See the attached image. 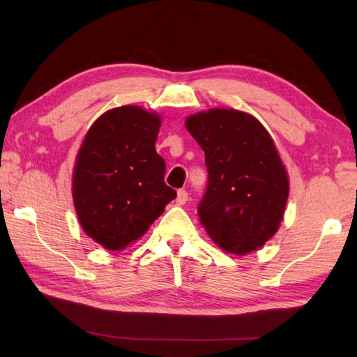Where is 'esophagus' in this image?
<instances>
[{
	"label": "esophagus",
	"instance_id": "34e87169",
	"mask_svg": "<svg viewBox=\"0 0 357 357\" xmlns=\"http://www.w3.org/2000/svg\"><path fill=\"white\" fill-rule=\"evenodd\" d=\"M187 201H188V193H187V190H184V188H181V190H178L176 204L178 206H184Z\"/></svg>",
	"mask_w": 357,
	"mask_h": 357
}]
</instances>
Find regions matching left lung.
I'll use <instances>...</instances> for the list:
<instances>
[{
    "instance_id": "1",
    "label": "left lung",
    "mask_w": 357,
    "mask_h": 357,
    "mask_svg": "<svg viewBox=\"0 0 357 357\" xmlns=\"http://www.w3.org/2000/svg\"><path fill=\"white\" fill-rule=\"evenodd\" d=\"M185 126L206 153L202 225L227 252L262 247L282 221L288 198L287 172L270 135L252 115L227 109L188 116Z\"/></svg>"
}]
</instances>
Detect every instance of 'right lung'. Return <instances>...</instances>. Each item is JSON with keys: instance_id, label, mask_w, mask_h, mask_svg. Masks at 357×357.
<instances>
[{"instance_id": "add662e5", "label": "right lung", "mask_w": 357, "mask_h": 357, "mask_svg": "<svg viewBox=\"0 0 357 357\" xmlns=\"http://www.w3.org/2000/svg\"><path fill=\"white\" fill-rule=\"evenodd\" d=\"M159 116L135 105L109 110L82 142L73 172L79 224L107 250H123L162 215L176 192L156 153Z\"/></svg>"}]
</instances>
